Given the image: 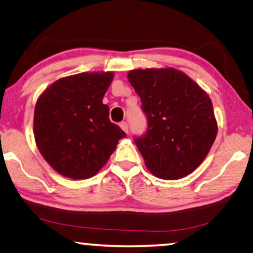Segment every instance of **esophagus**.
I'll use <instances>...</instances> for the list:
<instances>
[{
	"label": "esophagus",
	"instance_id": "esophagus-1",
	"mask_svg": "<svg viewBox=\"0 0 253 253\" xmlns=\"http://www.w3.org/2000/svg\"><path fill=\"white\" fill-rule=\"evenodd\" d=\"M119 126L124 131H125V133H128V125H127L126 122H122L119 124Z\"/></svg>",
	"mask_w": 253,
	"mask_h": 253
}]
</instances>
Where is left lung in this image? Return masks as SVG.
<instances>
[{
  "mask_svg": "<svg viewBox=\"0 0 253 253\" xmlns=\"http://www.w3.org/2000/svg\"><path fill=\"white\" fill-rule=\"evenodd\" d=\"M127 77L148 118L146 134L135 138L146 168L161 179H178L193 172L217 136L208 94L175 68L134 69Z\"/></svg>",
  "mask_w": 253,
  "mask_h": 253,
  "instance_id": "1",
  "label": "left lung"
}]
</instances>
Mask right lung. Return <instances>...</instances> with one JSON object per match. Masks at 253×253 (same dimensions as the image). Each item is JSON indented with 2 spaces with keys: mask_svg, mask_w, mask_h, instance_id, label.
<instances>
[{
  "mask_svg": "<svg viewBox=\"0 0 253 253\" xmlns=\"http://www.w3.org/2000/svg\"><path fill=\"white\" fill-rule=\"evenodd\" d=\"M112 71L60 78L41 94L34 111V136L45 161L61 176L90 178L100 171L125 131L109 119L103 104Z\"/></svg>",
  "mask_w": 253,
  "mask_h": 253,
  "instance_id": "right-lung-1",
  "label": "right lung"
}]
</instances>
